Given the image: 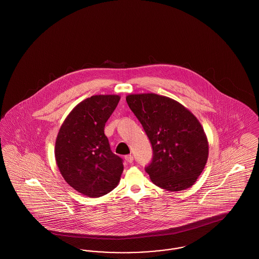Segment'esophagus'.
Instances as JSON below:
<instances>
[{
  "instance_id": "1",
  "label": "esophagus",
  "mask_w": 259,
  "mask_h": 259,
  "mask_svg": "<svg viewBox=\"0 0 259 259\" xmlns=\"http://www.w3.org/2000/svg\"><path fill=\"white\" fill-rule=\"evenodd\" d=\"M125 160L127 161L128 163H132L133 160H134V158H133V156L131 155V154H128V155H125Z\"/></svg>"
}]
</instances>
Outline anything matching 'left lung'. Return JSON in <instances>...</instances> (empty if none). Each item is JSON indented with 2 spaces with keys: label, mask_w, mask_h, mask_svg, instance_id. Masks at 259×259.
<instances>
[{
  "label": "left lung",
  "mask_w": 259,
  "mask_h": 259,
  "mask_svg": "<svg viewBox=\"0 0 259 259\" xmlns=\"http://www.w3.org/2000/svg\"><path fill=\"white\" fill-rule=\"evenodd\" d=\"M126 101L153 149L146 168L151 182L168 191L191 187L209 156L207 135L196 116L178 101L155 93L129 94Z\"/></svg>",
  "instance_id": "left-lung-1"
}]
</instances>
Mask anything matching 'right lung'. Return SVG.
Segmentation results:
<instances>
[{
    "label": "right lung",
    "instance_id": "obj_1",
    "mask_svg": "<svg viewBox=\"0 0 259 259\" xmlns=\"http://www.w3.org/2000/svg\"><path fill=\"white\" fill-rule=\"evenodd\" d=\"M119 95H94L67 115L56 137L54 155L67 184L87 197L98 198L115 188L123 172L122 159L111 152L104 133Z\"/></svg>",
    "mask_w": 259,
    "mask_h": 259
}]
</instances>
